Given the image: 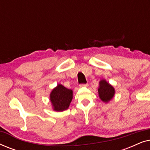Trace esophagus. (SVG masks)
<instances>
[{
  "label": "esophagus",
  "instance_id": "34e87169",
  "mask_svg": "<svg viewBox=\"0 0 150 150\" xmlns=\"http://www.w3.org/2000/svg\"><path fill=\"white\" fill-rule=\"evenodd\" d=\"M88 86V84H81L80 85V87H86Z\"/></svg>",
  "mask_w": 150,
  "mask_h": 150
}]
</instances>
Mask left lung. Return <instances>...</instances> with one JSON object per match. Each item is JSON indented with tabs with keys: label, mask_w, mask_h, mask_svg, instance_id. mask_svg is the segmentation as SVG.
Instances as JSON below:
<instances>
[{
	"label": "left lung",
	"mask_w": 150,
	"mask_h": 150,
	"mask_svg": "<svg viewBox=\"0 0 150 150\" xmlns=\"http://www.w3.org/2000/svg\"><path fill=\"white\" fill-rule=\"evenodd\" d=\"M115 89L112 85L106 82V80H101L99 83L98 94L102 101L107 103L112 100L115 95Z\"/></svg>",
	"instance_id": "obj_1"
}]
</instances>
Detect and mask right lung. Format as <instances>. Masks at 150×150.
I'll return each instance as SVG.
<instances>
[{
    "mask_svg": "<svg viewBox=\"0 0 150 150\" xmlns=\"http://www.w3.org/2000/svg\"><path fill=\"white\" fill-rule=\"evenodd\" d=\"M73 98V91L67 89L59 84L51 91L50 100L53 110L55 111H63L68 108Z\"/></svg>",
    "mask_w": 150,
    "mask_h": 150,
    "instance_id": "obj_1",
    "label": "right lung"
}]
</instances>
